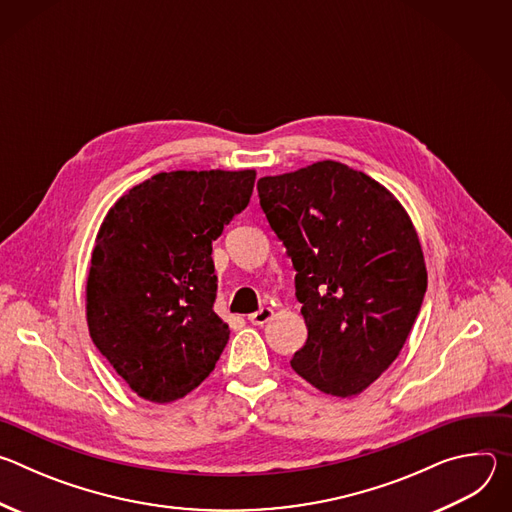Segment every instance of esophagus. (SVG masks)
<instances>
[{"label": "esophagus", "instance_id": "obj_1", "mask_svg": "<svg viewBox=\"0 0 512 512\" xmlns=\"http://www.w3.org/2000/svg\"><path fill=\"white\" fill-rule=\"evenodd\" d=\"M271 318H273V310H271V308H261V310H257V312H253V314L249 316V322L255 324V326H263V324H267Z\"/></svg>", "mask_w": 512, "mask_h": 512}]
</instances>
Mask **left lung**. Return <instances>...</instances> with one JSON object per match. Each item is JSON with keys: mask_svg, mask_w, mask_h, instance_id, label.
<instances>
[{"mask_svg": "<svg viewBox=\"0 0 512 512\" xmlns=\"http://www.w3.org/2000/svg\"><path fill=\"white\" fill-rule=\"evenodd\" d=\"M257 190L294 263L308 326L291 369L326 395H360L399 356L427 289L407 210L383 184L334 160L265 176Z\"/></svg>", "mask_w": 512, "mask_h": 512, "instance_id": "left-lung-1", "label": "left lung"}]
</instances>
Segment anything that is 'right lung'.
Wrapping results in <instances>:
<instances>
[{"instance_id": "add662e5", "label": "right lung", "mask_w": 512, "mask_h": 512, "mask_svg": "<svg viewBox=\"0 0 512 512\" xmlns=\"http://www.w3.org/2000/svg\"><path fill=\"white\" fill-rule=\"evenodd\" d=\"M255 170L160 172L107 212L87 277V324L133 393L172 403L194 391L229 340L214 314L212 241L245 210Z\"/></svg>"}]
</instances>
